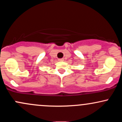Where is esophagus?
I'll return each instance as SVG.
<instances>
[{"mask_svg":"<svg viewBox=\"0 0 122 122\" xmlns=\"http://www.w3.org/2000/svg\"><path fill=\"white\" fill-rule=\"evenodd\" d=\"M64 58H59L58 59V61H64Z\"/></svg>","mask_w":122,"mask_h":122,"instance_id":"obj_1","label":"esophagus"}]
</instances>
